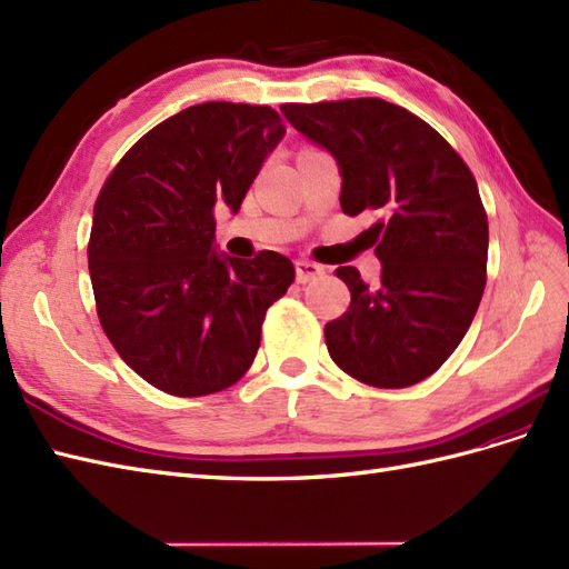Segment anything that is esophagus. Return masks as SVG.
<instances>
[{"mask_svg":"<svg viewBox=\"0 0 569 569\" xmlns=\"http://www.w3.org/2000/svg\"><path fill=\"white\" fill-rule=\"evenodd\" d=\"M325 273V267L315 264V261H308V259H298L296 261V279L298 283H310L315 279H319V276Z\"/></svg>","mask_w":569,"mask_h":569,"instance_id":"1","label":"esophagus"}]
</instances>
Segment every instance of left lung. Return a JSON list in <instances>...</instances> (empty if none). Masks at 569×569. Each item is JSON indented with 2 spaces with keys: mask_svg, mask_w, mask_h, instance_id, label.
<instances>
[{
  "mask_svg": "<svg viewBox=\"0 0 569 569\" xmlns=\"http://www.w3.org/2000/svg\"><path fill=\"white\" fill-rule=\"evenodd\" d=\"M281 112L337 160L343 213L387 216L370 228L380 283L337 269L351 305L325 327L331 360L372 387L423 382L455 353L483 298L488 216L471 170L428 122L380 98Z\"/></svg>",
  "mask_w": 569,
  "mask_h": 569,
  "instance_id": "1",
  "label": "left lung"
}]
</instances>
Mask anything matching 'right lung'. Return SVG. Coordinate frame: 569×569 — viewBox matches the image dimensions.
I'll return each instance as SVG.
<instances>
[{"instance_id": "obj_1", "label": "right lung", "mask_w": 569, "mask_h": 569, "mask_svg": "<svg viewBox=\"0 0 569 569\" xmlns=\"http://www.w3.org/2000/svg\"><path fill=\"white\" fill-rule=\"evenodd\" d=\"M283 134L267 106H192L143 134L100 189L89 242L98 319L127 366L168 395L238 382L296 279L279 252L238 259L216 244V203L240 211Z\"/></svg>"}]
</instances>
